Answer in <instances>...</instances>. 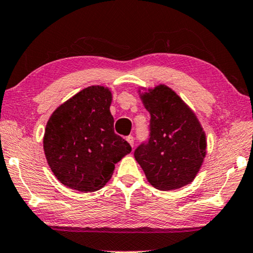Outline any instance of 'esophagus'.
<instances>
[{
	"label": "esophagus",
	"mask_w": 253,
	"mask_h": 253,
	"mask_svg": "<svg viewBox=\"0 0 253 253\" xmlns=\"http://www.w3.org/2000/svg\"><path fill=\"white\" fill-rule=\"evenodd\" d=\"M126 139H127V142L129 143V145L131 146V148H133V146H134V136H131V135H129V136L126 137Z\"/></svg>",
	"instance_id": "1"
}]
</instances>
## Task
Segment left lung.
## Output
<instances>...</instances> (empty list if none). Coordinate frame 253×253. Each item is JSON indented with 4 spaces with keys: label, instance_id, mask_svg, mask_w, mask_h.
Segmentation results:
<instances>
[{
    "label": "left lung",
    "instance_id": "1",
    "mask_svg": "<svg viewBox=\"0 0 253 253\" xmlns=\"http://www.w3.org/2000/svg\"><path fill=\"white\" fill-rule=\"evenodd\" d=\"M141 97L151 116L150 133L135 149V159L158 190H176L190 184L206 157V135L198 118L165 85Z\"/></svg>",
    "mask_w": 253,
    "mask_h": 253
}]
</instances>
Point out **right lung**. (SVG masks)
<instances>
[{
	"mask_svg": "<svg viewBox=\"0 0 253 253\" xmlns=\"http://www.w3.org/2000/svg\"><path fill=\"white\" fill-rule=\"evenodd\" d=\"M111 92L89 86L56 109L45 128V157L56 178L83 193L102 188L131 151L114 130Z\"/></svg>",
	"mask_w": 253,
	"mask_h": 253,
	"instance_id": "1",
	"label": "right lung"
}]
</instances>
